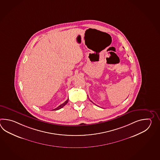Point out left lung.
Returning a JSON list of instances; mask_svg holds the SVG:
<instances>
[{
    "label": "left lung",
    "instance_id": "8db88e82",
    "mask_svg": "<svg viewBox=\"0 0 160 160\" xmlns=\"http://www.w3.org/2000/svg\"><path fill=\"white\" fill-rule=\"evenodd\" d=\"M91 102H92V101H91Z\"/></svg>",
    "mask_w": 160,
    "mask_h": 160
}]
</instances>
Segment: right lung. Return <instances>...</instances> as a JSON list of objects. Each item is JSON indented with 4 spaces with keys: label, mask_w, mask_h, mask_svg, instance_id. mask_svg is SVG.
I'll use <instances>...</instances> for the list:
<instances>
[{
    "label": "right lung",
    "mask_w": 160,
    "mask_h": 160,
    "mask_svg": "<svg viewBox=\"0 0 160 160\" xmlns=\"http://www.w3.org/2000/svg\"><path fill=\"white\" fill-rule=\"evenodd\" d=\"M68 99H67V100H66V101H65L64 103H63L61 104V105L57 107V108H55V109H54V110H59V109H61V108H63L64 106H65L66 105V103L68 102Z\"/></svg>",
    "instance_id": "obj_1"
}]
</instances>
